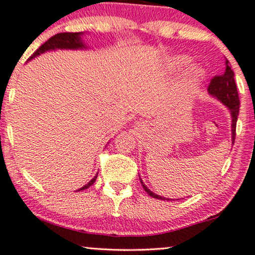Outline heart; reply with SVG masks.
<instances>
[{
	"instance_id": "obj_1",
	"label": "heart",
	"mask_w": 255,
	"mask_h": 255,
	"mask_svg": "<svg viewBox=\"0 0 255 255\" xmlns=\"http://www.w3.org/2000/svg\"><path fill=\"white\" fill-rule=\"evenodd\" d=\"M189 57L187 56H183V55H179V56H175L173 59V64L176 67V68H183V67L188 66L189 63ZM205 76V73L202 72V69L200 68H193L192 72H191V79L192 81L194 82H200L202 79H204Z\"/></svg>"
}]
</instances>
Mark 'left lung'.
<instances>
[{
	"mask_svg": "<svg viewBox=\"0 0 255 255\" xmlns=\"http://www.w3.org/2000/svg\"><path fill=\"white\" fill-rule=\"evenodd\" d=\"M208 93L209 95H212L213 98L218 99L221 104H224L228 108V111L231 113L232 118V143H234L235 140V128H237V121H238V115H239V94H238L237 85H235L234 80V72L230 67V62L226 60V70L225 73L220 76H215L212 80L211 83L208 86ZM141 185H142L143 189L147 192L148 195H150L151 198H155L159 200H168L163 196L157 195L155 193L150 191L148 187L144 185L142 179H140Z\"/></svg>",
	"mask_w": 255,
	"mask_h": 255,
	"instance_id": "obj_1",
	"label": "left lung"
}]
</instances>
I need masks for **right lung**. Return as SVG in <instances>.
Masks as SVG:
<instances>
[{
  "label": "right lung",
  "instance_id": "obj_1",
  "mask_svg": "<svg viewBox=\"0 0 255 255\" xmlns=\"http://www.w3.org/2000/svg\"><path fill=\"white\" fill-rule=\"evenodd\" d=\"M85 33H60L51 36L47 42H44L42 46L38 48V49L35 51V53L29 57L28 61H31V59H35V57L41 55V54L46 53V51L50 50H56V49H86L87 46L85 42L82 40V35ZM27 61V62H28ZM96 178H98V174L93 178L90 181L80 188L79 191H83V189L89 188L93 183L95 182Z\"/></svg>",
  "mask_w": 255,
  "mask_h": 255
}]
</instances>
